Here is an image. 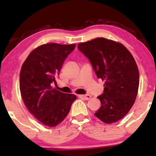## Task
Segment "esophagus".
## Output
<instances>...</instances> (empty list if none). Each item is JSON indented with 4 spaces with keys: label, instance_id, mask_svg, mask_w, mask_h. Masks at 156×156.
Masks as SVG:
<instances>
[{
    "label": "esophagus",
    "instance_id": "esophagus-1",
    "mask_svg": "<svg viewBox=\"0 0 156 156\" xmlns=\"http://www.w3.org/2000/svg\"><path fill=\"white\" fill-rule=\"evenodd\" d=\"M79 97L82 98V99L88 100L90 99L91 97V95H89V94H84V95H79Z\"/></svg>",
    "mask_w": 156,
    "mask_h": 156
}]
</instances>
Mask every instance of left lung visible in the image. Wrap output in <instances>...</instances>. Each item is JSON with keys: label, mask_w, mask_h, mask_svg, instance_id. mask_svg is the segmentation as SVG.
Masks as SVG:
<instances>
[{"label": "left lung", "mask_w": 156, "mask_h": 156, "mask_svg": "<svg viewBox=\"0 0 156 156\" xmlns=\"http://www.w3.org/2000/svg\"><path fill=\"white\" fill-rule=\"evenodd\" d=\"M99 79L105 81L94 115L106 123L116 122L131 109L139 86V72L133 56L123 44L104 37L78 44Z\"/></svg>", "instance_id": "left-lung-1"}]
</instances>
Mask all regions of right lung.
Instances as JSON below:
<instances>
[{
	"mask_svg": "<svg viewBox=\"0 0 156 156\" xmlns=\"http://www.w3.org/2000/svg\"><path fill=\"white\" fill-rule=\"evenodd\" d=\"M76 44H44L30 53L20 73V90L29 112L44 125L52 127L62 121L76 97L52 89L67 57Z\"/></svg>",
	"mask_w": 156,
	"mask_h": 156,
	"instance_id": "right-lung-1",
	"label": "right lung"
}]
</instances>
